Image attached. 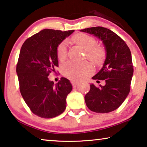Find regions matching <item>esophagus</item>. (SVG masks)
<instances>
[{"mask_svg": "<svg viewBox=\"0 0 147 147\" xmlns=\"http://www.w3.org/2000/svg\"><path fill=\"white\" fill-rule=\"evenodd\" d=\"M71 83L72 86H73L74 88H76V87L79 84V82H77V81H74V80H71Z\"/></svg>", "mask_w": 147, "mask_h": 147, "instance_id": "34e87169", "label": "esophagus"}]
</instances>
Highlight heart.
Wrapping results in <instances>:
<instances>
[{"mask_svg":"<svg viewBox=\"0 0 147 147\" xmlns=\"http://www.w3.org/2000/svg\"><path fill=\"white\" fill-rule=\"evenodd\" d=\"M74 42L85 50L86 58L89 60L97 62L103 58L102 49L96 46V40L94 38L85 34H79L73 38ZM67 56L66 43L61 42L57 48V58L58 60L63 61ZM92 71V67L89 63L74 62L69 61L63 63L61 66L63 75L71 80H80Z\"/></svg>","mask_w":147,"mask_h":147,"instance_id":"1","label":"heart"}]
</instances>
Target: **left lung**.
<instances>
[{
	"label": "left lung",
	"instance_id": "obj_1",
	"mask_svg": "<svg viewBox=\"0 0 147 147\" xmlns=\"http://www.w3.org/2000/svg\"><path fill=\"white\" fill-rule=\"evenodd\" d=\"M80 31L98 38L106 52L103 67L92 78L105 80V85L99 88L90 85V91L85 96L87 107L99 113L113 111L123 103L130 91L133 74L130 49L117 34L106 28L91 27Z\"/></svg>",
	"mask_w": 147,
	"mask_h": 147
}]
</instances>
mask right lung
Returning <instances> with one entry per match:
<instances>
[{"instance_id": "obj_1", "label": "right lung", "mask_w": 147, "mask_h": 147, "mask_svg": "<svg viewBox=\"0 0 147 147\" xmlns=\"http://www.w3.org/2000/svg\"><path fill=\"white\" fill-rule=\"evenodd\" d=\"M74 32L42 30L21 47L16 65L20 93L32 112L42 118L55 117L66 108L72 90L69 80L61 78L54 84L48 76L58 65V46Z\"/></svg>"}]
</instances>
